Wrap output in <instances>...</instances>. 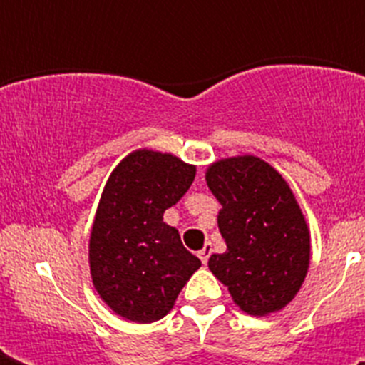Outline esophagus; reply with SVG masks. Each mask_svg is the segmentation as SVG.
Segmentation results:
<instances>
[{"label": "esophagus", "instance_id": "obj_1", "mask_svg": "<svg viewBox=\"0 0 365 365\" xmlns=\"http://www.w3.org/2000/svg\"><path fill=\"white\" fill-rule=\"evenodd\" d=\"M210 252H212V246L208 242L205 244V246H202V248L199 250V252H197V255H199L200 257V261H202V263H208V257H210Z\"/></svg>", "mask_w": 365, "mask_h": 365}]
</instances>
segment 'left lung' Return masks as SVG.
<instances>
[{"label": "left lung", "mask_w": 365, "mask_h": 365, "mask_svg": "<svg viewBox=\"0 0 365 365\" xmlns=\"http://www.w3.org/2000/svg\"><path fill=\"white\" fill-rule=\"evenodd\" d=\"M206 183L222 205L217 227L227 250L208 269L250 317L294 301L311 263V231L282 174L255 155L212 163Z\"/></svg>", "instance_id": "obj_1"}]
</instances>
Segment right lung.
Here are the masks:
<instances>
[{
	"mask_svg": "<svg viewBox=\"0 0 365 365\" xmlns=\"http://www.w3.org/2000/svg\"><path fill=\"white\" fill-rule=\"evenodd\" d=\"M197 166L140 148L113 168L88 240V267L100 299L117 317L151 324L172 311L200 259L163 214L182 199Z\"/></svg>",
	"mask_w": 365,
	"mask_h": 365,
	"instance_id": "right-lung-1",
	"label": "right lung"
}]
</instances>
